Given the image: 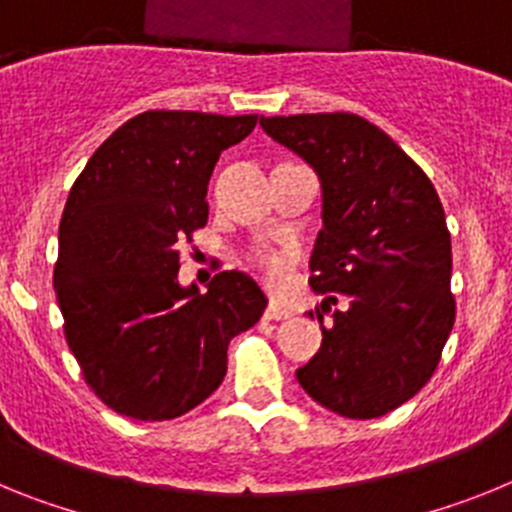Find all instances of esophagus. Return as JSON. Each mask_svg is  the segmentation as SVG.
<instances>
[{
	"label": "esophagus",
	"mask_w": 512,
	"mask_h": 512,
	"mask_svg": "<svg viewBox=\"0 0 512 512\" xmlns=\"http://www.w3.org/2000/svg\"><path fill=\"white\" fill-rule=\"evenodd\" d=\"M264 315L269 320H284V318H289V315H292V310H287V307L279 305V302H269V305H266Z\"/></svg>",
	"instance_id": "esophagus-1"
}]
</instances>
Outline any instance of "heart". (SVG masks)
<instances>
[{
  "instance_id": "b5f03b06",
  "label": "heart",
  "mask_w": 512,
  "mask_h": 512,
  "mask_svg": "<svg viewBox=\"0 0 512 512\" xmlns=\"http://www.w3.org/2000/svg\"><path fill=\"white\" fill-rule=\"evenodd\" d=\"M256 264L274 287H282L289 279V271H292V256L287 251H261L256 256Z\"/></svg>"
}]
</instances>
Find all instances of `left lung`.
<instances>
[{
  "mask_svg": "<svg viewBox=\"0 0 512 512\" xmlns=\"http://www.w3.org/2000/svg\"><path fill=\"white\" fill-rule=\"evenodd\" d=\"M261 128L312 166L323 200L310 256L323 346L297 382L343 418L392 413L431 379L454 328L451 235L436 189L359 115L261 117ZM333 304L334 323L323 326Z\"/></svg>",
  "mask_w": 512,
  "mask_h": 512,
  "instance_id": "8db88e82",
  "label": "left lung"
}]
</instances>
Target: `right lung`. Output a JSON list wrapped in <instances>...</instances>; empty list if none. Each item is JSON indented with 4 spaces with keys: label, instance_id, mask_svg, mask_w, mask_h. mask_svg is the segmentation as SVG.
Here are the masks:
<instances>
[{
    "label": "right lung",
    "instance_id": "1",
    "mask_svg": "<svg viewBox=\"0 0 512 512\" xmlns=\"http://www.w3.org/2000/svg\"><path fill=\"white\" fill-rule=\"evenodd\" d=\"M256 115L151 110L94 151L69 192L53 271L71 354L94 395L135 420L197 408L228 372L230 338L266 307L243 271L179 284V246L207 223V184Z\"/></svg>",
    "mask_w": 512,
    "mask_h": 512
}]
</instances>
